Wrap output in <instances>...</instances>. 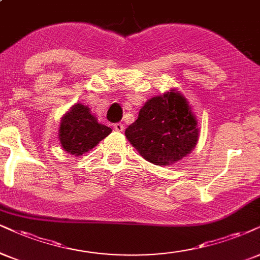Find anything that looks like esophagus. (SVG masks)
I'll list each match as a JSON object with an SVG mask.
<instances>
[{
  "label": "esophagus",
  "instance_id": "obj_1",
  "mask_svg": "<svg viewBox=\"0 0 260 260\" xmlns=\"http://www.w3.org/2000/svg\"><path fill=\"white\" fill-rule=\"evenodd\" d=\"M113 127H114V130H117V131H123L124 130V124L123 123H115L113 125Z\"/></svg>",
  "mask_w": 260,
  "mask_h": 260
}]
</instances>
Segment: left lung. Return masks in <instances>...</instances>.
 <instances>
[{
  "label": "left lung",
  "instance_id": "obj_1",
  "mask_svg": "<svg viewBox=\"0 0 260 260\" xmlns=\"http://www.w3.org/2000/svg\"><path fill=\"white\" fill-rule=\"evenodd\" d=\"M125 136L149 162L170 165L193 150L199 127L184 96L171 90L147 101Z\"/></svg>",
  "mask_w": 260,
  "mask_h": 260
}]
</instances>
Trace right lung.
<instances>
[{
  "instance_id": "obj_1",
  "label": "right lung",
  "mask_w": 260,
  "mask_h": 260,
  "mask_svg": "<svg viewBox=\"0 0 260 260\" xmlns=\"http://www.w3.org/2000/svg\"><path fill=\"white\" fill-rule=\"evenodd\" d=\"M111 131V127L99 123L90 108L77 104L62 117L59 139L67 153L82 155L110 135Z\"/></svg>"
}]
</instances>
